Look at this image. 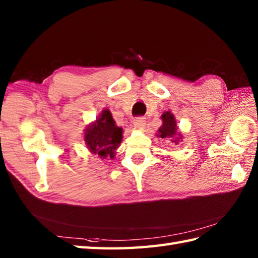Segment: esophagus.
<instances>
[{
  "instance_id": "esophagus-1",
  "label": "esophagus",
  "mask_w": 258,
  "mask_h": 258,
  "mask_svg": "<svg viewBox=\"0 0 258 258\" xmlns=\"http://www.w3.org/2000/svg\"><path fill=\"white\" fill-rule=\"evenodd\" d=\"M134 126L136 128H139V130H143L144 127H145V124H146V122H145V119L143 118V117H136L135 119H134Z\"/></svg>"
}]
</instances>
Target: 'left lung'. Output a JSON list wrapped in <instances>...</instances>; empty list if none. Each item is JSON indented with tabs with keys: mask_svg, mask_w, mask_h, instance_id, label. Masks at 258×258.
I'll use <instances>...</instances> for the list:
<instances>
[{
	"mask_svg": "<svg viewBox=\"0 0 258 258\" xmlns=\"http://www.w3.org/2000/svg\"><path fill=\"white\" fill-rule=\"evenodd\" d=\"M163 125L158 130V136H161L162 139H171L172 143L177 145L180 142V135L176 132V120H175L173 114L171 112H165L162 115ZM178 136L176 137V135Z\"/></svg>",
	"mask_w": 258,
	"mask_h": 258,
	"instance_id": "1",
	"label": "left lung"
}]
</instances>
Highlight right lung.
<instances>
[{
	"label": "right lung",
	"mask_w": 258,
	"mask_h": 258,
	"mask_svg": "<svg viewBox=\"0 0 258 258\" xmlns=\"http://www.w3.org/2000/svg\"><path fill=\"white\" fill-rule=\"evenodd\" d=\"M122 128L115 125L111 112L104 109L95 123L85 130L87 149L101 158L113 157L122 141Z\"/></svg>",
	"instance_id": "add662e5"
}]
</instances>
